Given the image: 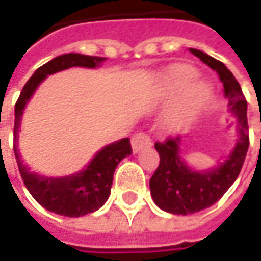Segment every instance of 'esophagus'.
Here are the masks:
<instances>
[{
	"label": "esophagus",
	"mask_w": 261,
	"mask_h": 261,
	"mask_svg": "<svg viewBox=\"0 0 261 261\" xmlns=\"http://www.w3.org/2000/svg\"><path fill=\"white\" fill-rule=\"evenodd\" d=\"M130 144H132V151L134 152H139L142 148L149 146L152 142H151V138L148 136V134H145V132H138V134L132 136Z\"/></svg>",
	"instance_id": "34e87169"
}]
</instances>
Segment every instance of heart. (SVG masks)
Instances as JSON below:
<instances>
[{
  "label": "heart",
  "instance_id": "b5f03b06",
  "mask_svg": "<svg viewBox=\"0 0 261 261\" xmlns=\"http://www.w3.org/2000/svg\"><path fill=\"white\" fill-rule=\"evenodd\" d=\"M197 76L196 68L183 64L170 66L163 74V90L173 97L161 116V123L168 130L185 127L209 103L212 90L206 83L195 81Z\"/></svg>",
  "mask_w": 261,
  "mask_h": 261
}]
</instances>
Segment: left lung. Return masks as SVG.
Returning a JSON list of instances; mask_svg holds the SVG:
<instances>
[{"label":"left lung","mask_w":261,"mask_h":261,"mask_svg":"<svg viewBox=\"0 0 261 261\" xmlns=\"http://www.w3.org/2000/svg\"><path fill=\"white\" fill-rule=\"evenodd\" d=\"M190 52L218 72L224 84V94L228 98L229 110L236 116L240 138L231 155L207 171H195L186 166L180 156V136L155 142L160 166L149 180L151 196L158 207L175 215L195 214L216 203L237 180L250 145L247 101L236 76L221 61L206 55L205 52L197 49H190Z\"/></svg>","instance_id":"8db88e82"}]
</instances>
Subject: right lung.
I'll return each instance as SVG.
<instances>
[{
	"label": "right lung",
	"instance_id": "obj_1",
	"mask_svg": "<svg viewBox=\"0 0 261 261\" xmlns=\"http://www.w3.org/2000/svg\"><path fill=\"white\" fill-rule=\"evenodd\" d=\"M105 59L106 58L100 56H87L80 54L56 56L52 61L36 69L35 74L23 87L20 97L15 103L14 155L18 171L27 190L35 197L36 202L58 215L78 218L91 214L105 205L110 195L116 167L125 156L132 154L129 138H123L100 149L90 161V164L78 173L65 177H46L37 174L35 171H30V168L24 166L21 161L15 144L17 134L21 125V116L30 97L46 76L68 69L71 66L95 68Z\"/></svg>",
	"mask_w": 261,
	"mask_h": 261
}]
</instances>
